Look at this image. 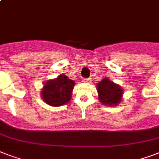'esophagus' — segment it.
Returning a JSON list of instances; mask_svg holds the SVG:
<instances>
[{
	"mask_svg": "<svg viewBox=\"0 0 159 159\" xmlns=\"http://www.w3.org/2000/svg\"><path fill=\"white\" fill-rule=\"evenodd\" d=\"M90 81H91L90 78H85V79H83V82H89Z\"/></svg>",
	"mask_w": 159,
	"mask_h": 159,
	"instance_id": "obj_1",
	"label": "esophagus"
}]
</instances>
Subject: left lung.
Instances as JSON below:
<instances>
[{
	"label": "left lung",
	"instance_id": "left-lung-1",
	"mask_svg": "<svg viewBox=\"0 0 159 159\" xmlns=\"http://www.w3.org/2000/svg\"><path fill=\"white\" fill-rule=\"evenodd\" d=\"M97 92L102 104L113 106L121 102L123 90L107 78H104L97 84Z\"/></svg>",
	"mask_w": 159,
	"mask_h": 159
}]
</instances>
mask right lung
<instances>
[{"label":"right lung","instance_id":"right-lung-1","mask_svg":"<svg viewBox=\"0 0 159 159\" xmlns=\"http://www.w3.org/2000/svg\"><path fill=\"white\" fill-rule=\"evenodd\" d=\"M74 85L75 82L66 75H60L56 79L48 80L44 83L41 91L42 98L49 106H62L71 99Z\"/></svg>","mask_w":159,"mask_h":159}]
</instances>
